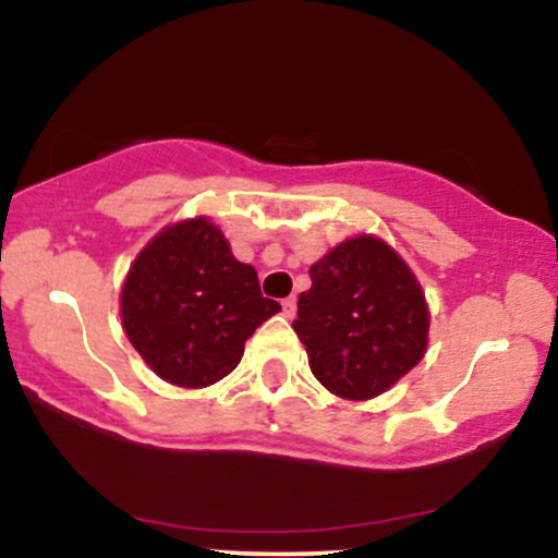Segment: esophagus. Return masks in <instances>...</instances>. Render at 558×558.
<instances>
[{
    "label": "esophagus",
    "mask_w": 558,
    "mask_h": 558,
    "mask_svg": "<svg viewBox=\"0 0 558 558\" xmlns=\"http://www.w3.org/2000/svg\"><path fill=\"white\" fill-rule=\"evenodd\" d=\"M283 315L291 319L293 315H296V299L293 296H288V299H283Z\"/></svg>",
    "instance_id": "1"
}]
</instances>
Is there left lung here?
Segmentation results:
<instances>
[{"mask_svg": "<svg viewBox=\"0 0 558 558\" xmlns=\"http://www.w3.org/2000/svg\"><path fill=\"white\" fill-rule=\"evenodd\" d=\"M293 319L312 373L349 401L380 396L425 356V293L399 254L375 235L338 243L310 270Z\"/></svg>", "mask_w": 558, "mask_h": 558, "instance_id": "left-lung-1", "label": "left lung"}]
</instances>
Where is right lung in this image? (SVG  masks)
I'll return each instance as SVG.
<instances>
[{
    "label": "right lung",
    "instance_id": "obj_1",
    "mask_svg": "<svg viewBox=\"0 0 558 558\" xmlns=\"http://www.w3.org/2000/svg\"><path fill=\"white\" fill-rule=\"evenodd\" d=\"M280 304L207 217L165 228L128 270L120 315L133 349L162 380L204 388L239 367L243 343Z\"/></svg>",
    "mask_w": 558,
    "mask_h": 558
}]
</instances>
